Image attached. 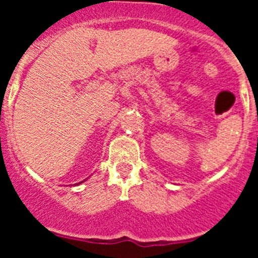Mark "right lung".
I'll use <instances>...</instances> for the list:
<instances>
[{"label":"right lung","mask_w":258,"mask_h":258,"mask_svg":"<svg viewBox=\"0 0 258 258\" xmlns=\"http://www.w3.org/2000/svg\"><path fill=\"white\" fill-rule=\"evenodd\" d=\"M80 183H81V182H80Z\"/></svg>","instance_id":"1"}]
</instances>
